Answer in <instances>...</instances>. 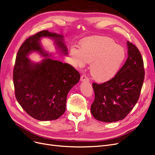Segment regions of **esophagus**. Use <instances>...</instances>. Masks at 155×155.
I'll list each match as a JSON object with an SVG mask.
<instances>
[{"mask_svg":"<svg viewBox=\"0 0 155 155\" xmlns=\"http://www.w3.org/2000/svg\"><path fill=\"white\" fill-rule=\"evenodd\" d=\"M81 81H83V82H89V79L88 78V77L86 75V74H82L81 77Z\"/></svg>","mask_w":155,"mask_h":155,"instance_id":"1","label":"esophagus"}]
</instances>
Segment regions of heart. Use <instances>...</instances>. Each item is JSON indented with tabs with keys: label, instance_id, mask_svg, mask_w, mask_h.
Here are the masks:
<instances>
[{
	"label": "heart",
	"instance_id": "1",
	"mask_svg": "<svg viewBox=\"0 0 155 155\" xmlns=\"http://www.w3.org/2000/svg\"><path fill=\"white\" fill-rule=\"evenodd\" d=\"M76 64L83 67L91 62L90 71L95 81L104 82L116 75L125 58V51L112 39L105 37L87 38L80 43L79 50L71 48Z\"/></svg>",
	"mask_w": 155,
	"mask_h": 155
}]
</instances>
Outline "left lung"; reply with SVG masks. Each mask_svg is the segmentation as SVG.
Wrapping results in <instances>:
<instances>
[{
	"label": "left lung",
	"mask_w": 155,
	"mask_h": 155,
	"mask_svg": "<svg viewBox=\"0 0 155 155\" xmlns=\"http://www.w3.org/2000/svg\"><path fill=\"white\" fill-rule=\"evenodd\" d=\"M127 45L128 57L115 77L100 84L93 83L95 98L91 111L98 121L123 119L139 98L145 75L144 62L136 46L128 41Z\"/></svg>",
	"instance_id": "1"
}]
</instances>
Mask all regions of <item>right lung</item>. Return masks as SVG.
Instances as JSON below:
<instances>
[{
    "label": "right lung",
    "mask_w": 155,
    "mask_h": 155,
    "mask_svg": "<svg viewBox=\"0 0 155 155\" xmlns=\"http://www.w3.org/2000/svg\"><path fill=\"white\" fill-rule=\"evenodd\" d=\"M42 37H49L62 53L68 50L60 34L40 31L26 39L19 48L13 68L15 97L29 116L39 121H51L61 117L66 110L67 95L77 84L81 75L68 63L45 58L40 63H32L27 55L36 51L48 57L39 43Z\"/></svg>",
    "instance_id": "1"
}]
</instances>
